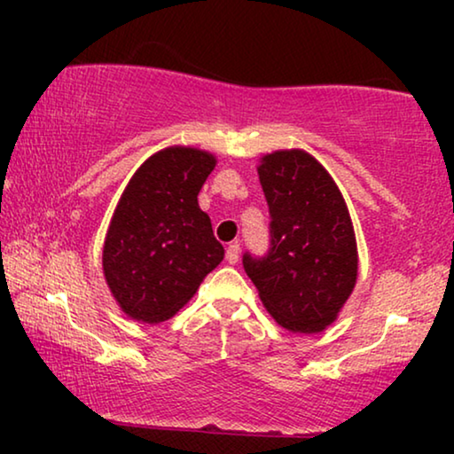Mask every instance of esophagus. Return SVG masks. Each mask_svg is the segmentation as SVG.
<instances>
[{"label":"esophagus","instance_id":"34e87169","mask_svg":"<svg viewBox=\"0 0 454 454\" xmlns=\"http://www.w3.org/2000/svg\"><path fill=\"white\" fill-rule=\"evenodd\" d=\"M227 260H229V264H235L239 260V244H238V241H235V244H231V246H227Z\"/></svg>","mask_w":454,"mask_h":454}]
</instances>
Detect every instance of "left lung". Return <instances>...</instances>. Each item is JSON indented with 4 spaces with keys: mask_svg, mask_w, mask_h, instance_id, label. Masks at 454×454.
<instances>
[{
    "mask_svg": "<svg viewBox=\"0 0 454 454\" xmlns=\"http://www.w3.org/2000/svg\"><path fill=\"white\" fill-rule=\"evenodd\" d=\"M269 204V250L241 262L278 325L320 333L337 318L357 278V247L333 177L303 151L266 154L258 167Z\"/></svg>",
    "mask_w": 454,
    "mask_h": 454,
    "instance_id": "1",
    "label": "left lung"
}]
</instances>
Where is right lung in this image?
Listing matches in <instances>:
<instances>
[{
	"label": "right lung",
	"mask_w": 454,
	"mask_h": 454,
	"mask_svg": "<svg viewBox=\"0 0 454 454\" xmlns=\"http://www.w3.org/2000/svg\"><path fill=\"white\" fill-rule=\"evenodd\" d=\"M215 163L198 148L171 146L129 179L103 247L105 278L129 318H171L225 256L198 207Z\"/></svg>",
	"instance_id": "add662e5"
}]
</instances>
